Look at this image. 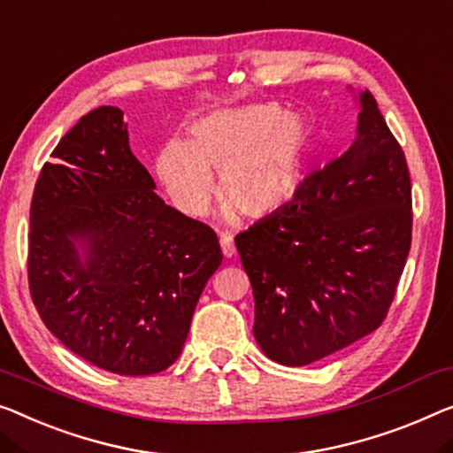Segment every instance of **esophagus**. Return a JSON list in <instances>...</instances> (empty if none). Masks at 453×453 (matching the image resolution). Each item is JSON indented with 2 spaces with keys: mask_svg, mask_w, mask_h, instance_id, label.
<instances>
[{
  "mask_svg": "<svg viewBox=\"0 0 453 453\" xmlns=\"http://www.w3.org/2000/svg\"><path fill=\"white\" fill-rule=\"evenodd\" d=\"M219 244H221V252H224L226 258H232V256L235 254L234 235L232 234H219Z\"/></svg>",
  "mask_w": 453,
  "mask_h": 453,
  "instance_id": "esophagus-1",
  "label": "esophagus"
}]
</instances>
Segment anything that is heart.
I'll return each mask as SVG.
<instances>
[{"mask_svg":"<svg viewBox=\"0 0 453 453\" xmlns=\"http://www.w3.org/2000/svg\"><path fill=\"white\" fill-rule=\"evenodd\" d=\"M309 127L276 104L221 110L191 126V142L162 148L157 171L188 215H203L219 174V193L248 218L279 211L301 183Z\"/></svg>","mask_w":453,"mask_h":453,"instance_id":"b5f03b06","label":"heart"}]
</instances>
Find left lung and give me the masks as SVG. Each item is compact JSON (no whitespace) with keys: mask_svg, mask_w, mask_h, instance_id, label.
Returning a JSON list of instances; mask_svg holds the SVG:
<instances>
[{"mask_svg":"<svg viewBox=\"0 0 453 453\" xmlns=\"http://www.w3.org/2000/svg\"><path fill=\"white\" fill-rule=\"evenodd\" d=\"M360 107L348 152L235 235L254 288V337L285 366H307L380 327L407 262V158L372 93Z\"/></svg>","mask_w":453,"mask_h":453,"instance_id":"left-lung-1","label":"left lung"}]
</instances>
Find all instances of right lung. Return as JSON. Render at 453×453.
<instances>
[{
    "instance_id": "obj_1",
    "label": "right lung",
    "mask_w": 453,
    "mask_h": 453,
    "mask_svg": "<svg viewBox=\"0 0 453 453\" xmlns=\"http://www.w3.org/2000/svg\"><path fill=\"white\" fill-rule=\"evenodd\" d=\"M50 157L30 205L34 305L93 366L162 372L183 352L199 296L224 260L218 235L154 193L119 107L81 118Z\"/></svg>"
}]
</instances>
